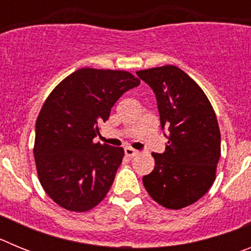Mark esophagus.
Instances as JSON below:
<instances>
[{
  "label": "esophagus",
  "instance_id": "esophagus-1",
  "mask_svg": "<svg viewBox=\"0 0 251 251\" xmlns=\"http://www.w3.org/2000/svg\"><path fill=\"white\" fill-rule=\"evenodd\" d=\"M124 153H126V156L127 157H134L137 153H138V151L133 150L132 147H127V148H124Z\"/></svg>",
  "mask_w": 251,
  "mask_h": 251
}]
</instances>
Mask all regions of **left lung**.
I'll return each instance as SVG.
<instances>
[{
    "mask_svg": "<svg viewBox=\"0 0 251 251\" xmlns=\"http://www.w3.org/2000/svg\"><path fill=\"white\" fill-rule=\"evenodd\" d=\"M156 94L162 128L170 134L163 153H152L154 168L143 177L153 200L170 210L200 200L216 178L221 136L216 114L199 84L174 65L139 70Z\"/></svg>",
    "mask_w": 251,
    "mask_h": 251,
    "instance_id": "obj_1",
    "label": "left lung"
}]
</instances>
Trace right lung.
Returning <instances> with one entry per match:
<instances>
[{
    "instance_id": "right-lung-1",
    "label": "right lung",
    "mask_w": 251,
    "mask_h": 251,
    "mask_svg": "<svg viewBox=\"0 0 251 251\" xmlns=\"http://www.w3.org/2000/svg\"><path fill=\"white\" fill-rule=\"evenodd\" d=\"M141 80L124 70L79 69L50 93L36 121L39 181L65 210L85 212L103 201L124 157L122 147L94 143L99 123Z\"/></svg>"
}]
</instances>
